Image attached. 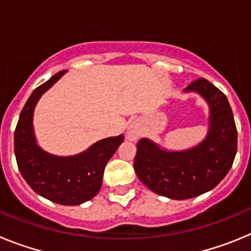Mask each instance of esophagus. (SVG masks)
I'll return each instance as SVG.
<instances>
[{
	"mask_svg": "<svg viewBox=\"0 0 251 251\" xmlns=\"http://www.w3.org/2000/svg\"><path fill=\"white\" fill-rule=\"evenodd\" d=\"M139 134H141V129H139V127L137 126V124H132V126L128 128L127 136L130 141H136V139L139 137Z\"/></svg>",
	"mask_w": 251,
	"mask_h": 251,
	"instance_id": "esophagus-1",
	"label": "esophagus"
}]
</instances>
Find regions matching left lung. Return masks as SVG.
<instances>
[{
    "mask_svg": "<svg viewBox=\"0 0 251 251\" xmlns=\"http://www.w3.org/2000/svg\"><path fill=\"white\" fill-rule=\"evenodd\" d=\"M186 92L202 95L210 105V129L202 143L182 152H167L147 138L137 143L134 171L153 192L186 200L216 187L227 175L238 150V130L226 95L205 77Z\"/></svg>",
    "mask_w": 251,
    "mask_h": 251,
    "instance_id": "8db88e82",
    "label": "left lung"
}]
</instances>
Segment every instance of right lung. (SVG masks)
<instances>
[{
    "instance_id": "add662e5",
    "label": "right lung",
    "mask_w": 251,
    "mask_h": 251,
    "mask_svg": "<svg viewBox=\"0 0 251 251\" xmlns=\"http://www.w3.org/2000/svg\"><path fill=\"white\" fill-rule=\"evenodd\" d=\"M64 73H56L37 86L22 108L15 129V156L22 177L36 194L60 205H80L99 192L104 168L123 142V136L101 139L72 157L52 156L36 145L32 129L35 105Z\"/></svg>"
}]
</instances>
